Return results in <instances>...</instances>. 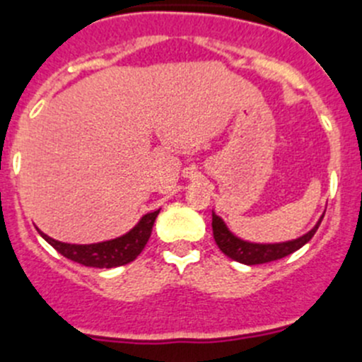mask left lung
Segmentation results:
<instances>
[{
	"label": "left lung",
	"mask_w": 362,
	"mask_h": 362,
	"mask_svg": "<svg viewBox=\"0 0 362 362\" xmlns=\"http://www.w3.org/2000/svg\"><path fill=\"white\" fill-rule=\"evenodd\" d=\"M322 219L318 221L317 226L300 238L290 242H281V244H251V242L240 240L230 233L226 224L223 223L221 217L212 214V231H214V240H216L217 247L228 256V258L235 259V262L245 263V265H259V263H269L274 259H281L285 256L292 255L297 249L303 247L306 242L311 240L315 233H317L318 226H320Z\"/></svg>",
	"instance_id": "left-lung-1"
}]
</instances>
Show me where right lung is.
Returning a JSON list of instances; mask_svg holds the SVG:
<instances>
[{"instance_id": "add662e5", "label": "right lung", "mask_w": 362, "mask_h": 362, "mask_svg": "<svg viewBox=\"0 0 362 362\" xmlns=\"http://www.w3.org/2000/svg\"><path fill=\"white\" fill-rule=\"evenodd\" d=\"M159 210L150 212L141 217L138 224L132 228L129 233L124 237H118L115 240L99 242V244H88V245H77V244H65V242H58L54 238L47 237L45 233L38 231L59 255L65 258L72 259V262L81 263L84 267H97V269H113V267L125 265L131 263L132 259L138 258L139 252L145 249L146 242H148L150 235H152L153 223Z\"/></svg>"}]
</instances>
